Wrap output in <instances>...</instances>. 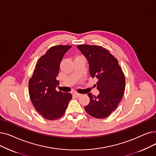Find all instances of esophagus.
I'll use <instances>...</instances> for the list:
<instances>
[{
	"label": "esophagus",
	"mask_w": 156,
	"mask_h": 156,
	"mask_svg": "<svg viewBox=\"0 0 156 156\" xmlns=\"http://www.w3.org/2000/svg\"><path fill=\"white\" fill-rule=\"evenodd\" d=\"M74 95V96H75L76 98H78V97H80V96H81V95H82V94H79V93H78V92H74V94H73Z\"/></svg>",
	"instance_id": "1"
}]
</instances>
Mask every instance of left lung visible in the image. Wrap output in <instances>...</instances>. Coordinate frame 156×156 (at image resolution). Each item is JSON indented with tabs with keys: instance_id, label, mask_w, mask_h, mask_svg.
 <instances>
[{
	"instance_id": "obj_1",
	"label": "left lung",
	"mask_w": 156,
	"mask_h": 156,
	"mask_svg": "<svg viewBox=\"0 0 156 156\" xmlns=\"http://www.w3.org/2000/svg\"><path fill=\"white\" fill-rule=\"evenodd\" d=\"M89 64L90 74L96 77L97 96L88 94L90 103L85 110L90 116L105 119L118 107L125 90L126 80L117 58L108 50L96 45L81 44L77 46Z\"/></svg>"
}]
</instances>
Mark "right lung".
Returning <instances> with one entry per match:
<instances>
[{
	"instance_id": "obj_1",
	"label": "right lung",
	"mask_w": 156,
	"mask_h": 156,
	"mask_svg": "<svg viewBox=\"0 0 156 156\" xmlns=\"http://www.w3.org/2000/svg\"><path fill=\"white\" fill-rule=\"evenodd\" d=\"M71 48L69 45L54 46L41 56L36 65L29 82L32 103L41 115L47 120H55L64 114L72 99L70 93L57 92V80L60 64L64 54Z\"/></svg>"
}]
</instances>
